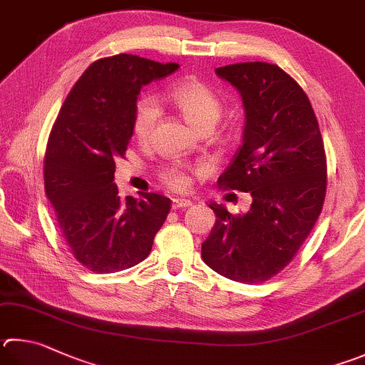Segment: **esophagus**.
<instances>
[{
	"instance_id": "esophagus-1",
	"label": "esophagus",
	"mask_w": 365,
	"mask_h": 365,
	"mask_svg": "<svg viewBox=\"0 0 365 365\" xmlns=\"http://www.w3.org/2000/svg\"><path fill=\"white\" fill-rule=\"evenodd\" d=\"M190 205H191V201L183 200V197H174V200H172V209H174V210L190 207Z\"/></svg>"
}]
</instances>
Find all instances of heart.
<instances>
[{
    "mask_svg": "<svg viewBox=\"0 0 365 365\" xmlns=\"http://www.w3.org/2000/svg\"><path fill=\"white\" fill-rule=\"evenodd\" d=\"M165 98L195 130L212 129L222 116L223 105L215 91L197 79H185L172 86ZM158 118H160V107L153 98L143 97L137 102L132 118V134L137 142L145 143L148 140ZM161 178L172 190L182 191L190 187V174L178 165L163 170Z\"/></svg>",
    "mask_w": 365,
    "mask_h": 365,
    "instance_id": "b5f03b06",
    "label": "heart"
}]
</instances>
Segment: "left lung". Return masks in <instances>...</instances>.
<instances>
[{"instance_id":"8db88e82","label":"left lung","mask_w":365,"mask_h":365,"mask_svg":"<svg viewBox=\"0 0 365 365\" xmlns=\"http://www.w3.org/2000/svg\"><path fill=\"white\" fill-rule=\"evenodd\" d=\"M241 94L242 145L218 177L252 196L246 214L210 202L215 225L202 242L204 263L244 284L263 282L292 260L326 197L327 163L308 96L277 65L244 62L215 68Z\"/></svg>"}]
</instances>
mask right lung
I'll list each match as a JSON object with an SVG mask.
<instances>
[{
  "instance_id": "right-lung-1",
  "label": "right lung",
  "mask_w": 365,
  "mask_h": 365,
  "mask_svg": "<svg viewBox=\"0 0 365 365\" xmlns=\"http://www.w3.org/2000/svg\"><path fill=\"white\" fill-rule=\"evenodd\" d=\"M177 63L118 54L86 70L52 125L44 156V190L58 230L76 260L94 273H115L150 255L170 200L145 193L121 200L115 160L124 158L143 86Z\"/></svg>"
}]
</instances>
